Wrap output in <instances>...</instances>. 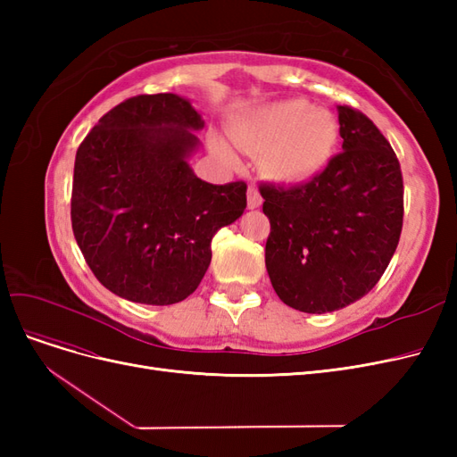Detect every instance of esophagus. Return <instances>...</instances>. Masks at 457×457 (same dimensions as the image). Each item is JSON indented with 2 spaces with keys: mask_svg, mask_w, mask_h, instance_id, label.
<instances>
[{
  "mask_svg": "<svg viewBox=\"0 0 457 457\" xmlns=\"http://www.w3.org/2000/svg\"><path fill=\"white\" fill-rule=\"evenodd\" d=\"M261 204H262V198L259 195V190L255 187L247 188V207H250V210H257Z\"/></svg>",
  "mask_w": 457,
  "mask_h": 457,
  "instance_id": "1",
  "label": "esophagus"
}]
</instances>
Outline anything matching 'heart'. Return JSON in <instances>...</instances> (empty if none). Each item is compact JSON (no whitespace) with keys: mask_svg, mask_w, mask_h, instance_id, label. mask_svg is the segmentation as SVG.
<instances>
[{"mask_svg":"<svg viewBox=\"0 0 457 457\" xmlns=\"http://www.w3.org/2000/svg\"><path fill=\"white\" fill-rule=\"evenodd\" d=\"M230 137L245 152H265L262 163L276 181L297 185L326 170L339 141V126L324 108L284 101L255 110L230 129ZM215 150L232 158L223 143H215Z\"/></svg>","mask_w":457,"mask_h":457,"instance_id":"1","label":"heart"}]
</instances>
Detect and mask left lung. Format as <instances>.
<instances>
[{
  "label": "left lung",
  "instance_id": "left-lung-1",
  "mask_svg": "<svg viewBox=\"0 0 457 457\" xmlns=\"http://www.w3.org/2000/svg\"><path fill=\"white\" fill-rule=\"evenodd\" d=\"M337 114L343 152L322 173L297 187H259L270 220V284L287 307L311 314L364 297L403 230L404 187L395 150L362 112L337 106Z\"/></svg>",
  "mask_w": 457,
  "mask_h": 457
}]
</instances>
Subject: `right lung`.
I'll use <instances>...</instances> for the list:
<instances>
[{"label":"right lung","mask_w":457,"mask_h":457,"mask_svg":"<svg viewBox=\"0 0 457 457\" xmlns=\"http://www.w3.org/2000/svg\"><path fill=\"white\" fill-rule=\"evenodd\" d=\"M202 128L185 96L137 95L76 152L74 237L96 280L123 299H187L210 267L215 232L245 210V183L212 185L192 171Z\"/></svg>","instance_id":"right-lung-1"}]
</instances>
